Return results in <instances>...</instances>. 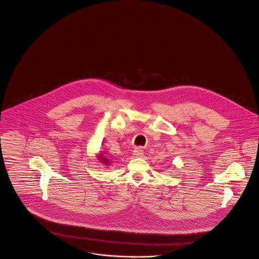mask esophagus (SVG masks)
<instances>
[{"instance_id": "1", "label": "esophagus", "mask_w": 259, "mask_h": 259, "mask_svg": "<svg viewBox=\"0 0 259 259\" xmlns=\"http://www.w3.org/2000/svg\"><path fill=\"white\" fill-rule=\"evenodd\" d=\"M133 156L135 158H143L144 157V152H143V150L141 148H137V149H135L133 151Z\"/></svg>"}]
</instances>
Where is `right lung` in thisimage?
Masks as SVG:
<instances>
[{"label":"right lung","instance_id":"1","mask_svg":"<svg viewBox=\"0 0 259 259\" xmlns=\"http://www.w3.org/2000/svg\"><path fill=\"white\" fill-rule=\"evenodd\" d=\"M97 158H98V159L100 160V162H101L103 165H105L106 167H107L108 165H110V163H111V161H110L109 159H106L101 153H100L99 155H97Z\"/></svg>","mask_w":259,"mask_h":259}]
</instances>
